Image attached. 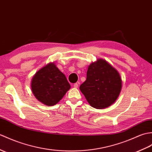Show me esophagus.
Returning <instances> with one entry per match:
<instances>
[{"label":"esophagus","instance_id":"obj_1","mask_svg":"<svg viewBox=\"0 0 152 152\" xmlns=\"http://www.w3.org/2000/svg\"><path fill=\"white\" fill-rule=\"evenodd\" d=\"M73 86H74V87L77 88V87H78V83H74V84H73Z\"/></svg>","mask_w":152,"mask_h":152}]
</instances>
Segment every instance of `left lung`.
Wrapping results in <instances>:
<instances>
[{
    "mask_svg": "<svg viewBox=\"0 0 152 152\" xmlns=\"http://www.w3.org/2000/svg\"><path fill=\"white\" fill-rule=\"evenodd\" d=\"M122 80L115 68L104 59H98L88 68L86 80L80 89L91 106L96 109L109 107L121 92Z\"/></svg>",
    "mask_w": 152,
    "mask_h": 152,
    "instance_id": "obj_1",
    "label": "left lung"
}]
</instances>
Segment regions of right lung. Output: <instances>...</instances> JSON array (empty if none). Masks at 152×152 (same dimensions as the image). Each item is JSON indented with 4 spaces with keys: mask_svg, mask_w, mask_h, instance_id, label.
<instances>
[{
    "mask_svg": "<svg viewBox=\"0 0 152 152\" xmlns=\"http://www.w3.org/2000/svg\"><path fill=\"white\" fill-rule=\"evenodd\" d=\"M31 87L39 101L51 106L61 100L70 86L64 74L54 63H49L34 75Z\"/></svg>",
    "mask_w": 152,
    "mask_h": 152,
    "instance_id": "add662e5",
    "label": "right lung"
}]
</instances>
